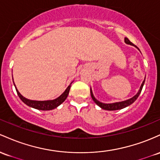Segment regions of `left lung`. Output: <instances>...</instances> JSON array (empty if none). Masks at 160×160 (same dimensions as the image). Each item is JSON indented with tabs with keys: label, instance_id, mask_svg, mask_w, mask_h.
<instances>
[{
	"label": "left lung",
	"instance_id": "1",
	"mask_svg": "<svg viewBox=\"0 0 160 160\" xmlns=\"http://www.w3.org/2000/svg\"><path fill=\"white\" fill-rule=\"evenodd\" d=\"M125 44H130V45L134 46V44H132V43L131 42V41H129L128 38H125ZM134 47H135L136 48H138L136 46H134ZM138 49L139 50V48H138ZM139 51H140V50H139ZM145 78H146V76H145ZM145 78H144V80L143 81L142 84H141V87H140V89L138 90L137 94L134 95V97H132V98H130V99L124 100V101L116 102V103H102V102L99 101V100H97L96 98H94V94H93V91H92V90H91V98H92L93 100H94V101L95 102V103H96L98 106H99V107L101 109H105V110H109V111L119 110V109H122L123 108H125V107H128V106H130L131 104L133 103L136 100H137L138 96H139L140 94H141V91H142L143 86V85H144V82H145Z\"/></svg>",
	"mask_w": 160,
	"mask_h": 160
}]
</instances>
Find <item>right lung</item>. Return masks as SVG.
<instances>
[{"label":"right lung","instance_id":"obj_1","mask_svg":"<svg viewBox=\"0 0 160 160\" xmlns=\"http://www.w3.org/2000/svg\"><path fill=\"white\" fill-rule=\"evenodd\" d=\"M72 83V82H71L70 85L68 86L67 88L65 90V91H64L60 97L56 98V99L48 100H33L27 99L25 97H23L22 95L19 92V91H18V89L17 88V87H16L13 82V85L16 88V91H17L18 96L19 97V98H20L23 103H26L27 106H28V107H32V108L34 109H39V110H51V109L57 108V107H59L61 103H63V102L65 101V100L67 98L68 94H69Z\"/></svg>","mask_w":160,"mask_h":160}]
</instances>
